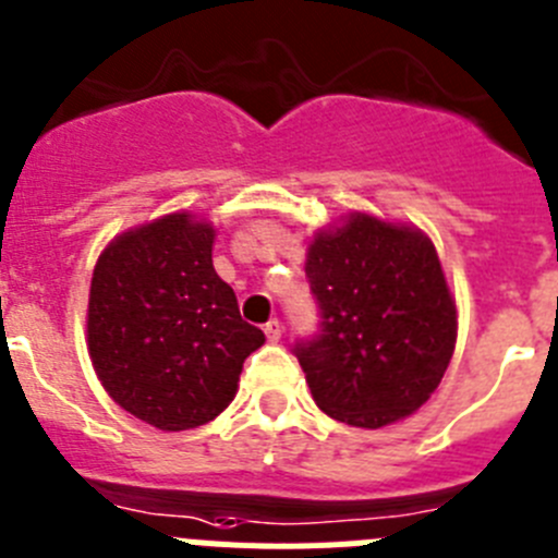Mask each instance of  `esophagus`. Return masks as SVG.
Wrapping results in <instances>:
<instances>
[{"instance_id": "34e87169", "label": "esophagus", "mask_w": 558, "mask_h": 558, "mask_svg": "<svg viewBox=\"0 0 558 558\" xmlns=\"http://www.w3.org/2000/svg\"><path fill=\"white\" fill-rule=\"evenodd\" d=\"M264 333H267L269 341H280V336H283V325H280V319H269V323L264 325Z\"/></svg>"}]
</instances>
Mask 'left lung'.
Masks as SVG:
<instances>
[{
	"mask_svg": "<svg viewBox=\"0 0 558 558\" xmlns=\"http://www.w3.org/2000/svg\"><path fill=\"white\" fill-rule=\"evenodd\" d=\"M319 330L294 341L316 405L353 428H384L441 384L456 348V303L430 239L353 214L308 247Z\"/></svg>",
	"mask_w": 558,
	"mask_h": 558,
	"instance_id": "8db88e82",
	"label": "left lung"
}]
</instances>
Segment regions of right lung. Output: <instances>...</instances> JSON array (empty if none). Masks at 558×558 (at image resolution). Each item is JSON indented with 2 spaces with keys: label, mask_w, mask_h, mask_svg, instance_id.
I'll use <instances>...</instances> for the list:
<instances>
[{
  "label": "right lung",
  "mask_w": 558,
  "mask_h": 558,
  "mask_svg": "<svg viewBox=\"0 0 558 558\" xmlns=\"http://www.w3.org/2000/svg\"><path fill=\"white\" fill-rule=\"evenodd\" d=\"M214 228L169 214L113 239L88 298V353L105 391L160 430L210 423L264 333L217 275Z\"/></svg>",
  "instance_id": "obj_1"
}]
</instances>
